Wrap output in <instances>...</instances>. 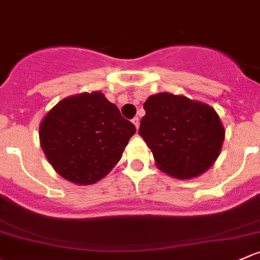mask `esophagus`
Segmentation results:
<instances>
[{
    "instance_id": "obj_1",
    "label": "esophagus",
    "mask_w": 260,
    "mask_h": 260,
    "mask_svg": "<svg viewBox=\"0 0 260 260\" xmlns=\"http://www.w3.org/2000/svg\"><path fill=\"white\" fill-rule=\"evenodd\" d=\"M132 123L136 125V128H138L139 127V118H138V117H135V118L132 119Z\"/></svg>"
}]
</instances>
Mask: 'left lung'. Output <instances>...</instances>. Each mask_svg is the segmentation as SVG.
<instances>
[{"label":"left lung","instance_id":"left-lung-1","mask_svg":"<svg viewBox=\"0 0 260 260\" xmlns=\"http://www.w3.org/2000/svg\"><path fill=\"white\" fill-rule=\"evenodd\" d=\"M139 136L153 153L158 168L176 178L206 172L219 155L224 128L208 105L183 95L158 93L144 102Z\"/></svg>","mask_w":260,"mask_h":260}]
</instances>
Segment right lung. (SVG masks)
<instances>
[{
	"mask_svg": "<svg viewBox=\"0 0 260 260\" xmlns=\"http://www.w3.org/2000/svg\"><path fill=\"white\" fill-rule=\"evenodd\" d=\"M135 133V124L101 92L61 101L40 127L48 162L59 176L77 184H92L109 173Z\"/></svg>",
	"mask_w": 260,
	"mask_h": 260,
	"instance_id": "1",
	"label": "right lung"
}]
</instances>
